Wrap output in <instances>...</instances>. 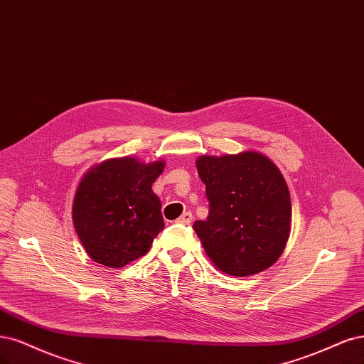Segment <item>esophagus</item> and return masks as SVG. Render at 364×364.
<instances>
[{
  "label": "esophagus",
  "mask_w": 364,
  "mask_h": 364,
  "mask_svg": "<svg viewBox=\"0 0 364 364\" xmlns=\"http://www.w3.org/2000/svg\"><path fill=\"white\" fill-rule=\"evenodd\" d=\"M193 214L191 212H183V214L178 218V223H181V224H191V221H193Z\"/></svg>",
  "instance_id": "34e87169"
}]
</instances>
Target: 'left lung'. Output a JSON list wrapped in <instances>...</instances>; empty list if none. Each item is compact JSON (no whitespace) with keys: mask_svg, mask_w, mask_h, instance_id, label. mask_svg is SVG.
<instances>
[{"mask_svg":"<svg viewBox=\"0 0 364 364\" xmlns=\"http://www.w3.org/2000/svg\"><path fill=\"white\" fill-rule=\"evenodd\" d=\"M209 215L194 230L214 265L248 277L282 256L291 232V196L283 174L259 152L197 158Z\"/></svg>","mask_w":364,"mask_h":364,"instance_id":"1","label":"left lung"}]
</instances>
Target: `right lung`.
Returning <instances> with one entry per match:
<instances>
[{"label":"right lung","instance_id":"obj_1","mask_svg":"<svg viewBox=\"0 0 364 364\" xmlns=\"http://www.w3.org/2000/svg\"><path fill=\"white\" fill-rule=\"evenodd\" d=\"M164 161L144 164L112 158L90 168L73 198L75 230L89 256L108 268H122L144 256L164 229L161 202L152 183Z\"/></svg>","mask_w":364,"mask_h":364}]
</instances>
